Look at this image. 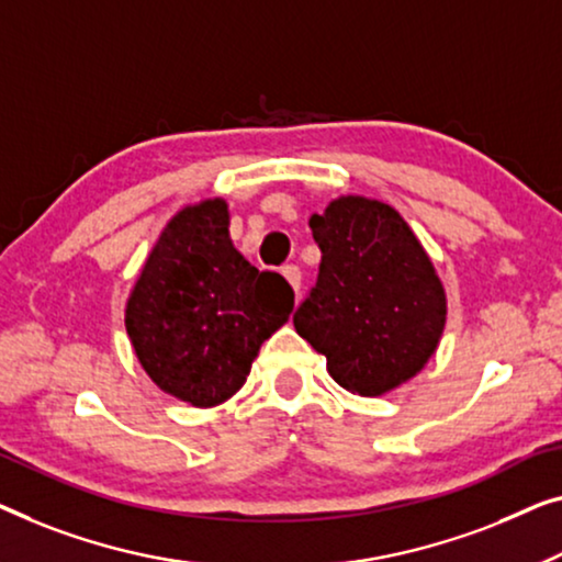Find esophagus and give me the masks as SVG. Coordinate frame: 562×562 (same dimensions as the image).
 <instances>
[{
  "mask_svg": "<svg viewBox=\"0 0 562 562\" xmlns=\"http://www.w3.org/2000/svg\"><path fill=\"white\" fill-rule=\"evenodd\" d=\"M282 274H284V280L292 284V290L297 292L300 290V267L297 265H284Z\"/></svg>",
  "mask_w": 562,
  "mask_h": 562,
  "instance_id": "1",
  "label": "esophagus"
}]
</instances>
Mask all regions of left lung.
Segmentation results:
<instances>
[{
	"mask_svg": "<svg viewBox=\"0 0 562 562\" xmlns=\"http://www.w3.org/2000/svg\"><path fill=\"white\" fill-rule=\"evenodd\" d=\"M307 224L323 257L292 315L297 334L361 397L413 379L446 326V290L413 228L392 205L359 195L334 201Z\"/></svg>",
	"mask_w": 562,
	"mask_h": 562,
	"instance_id": "left-lung-1",
	"label": "left lung"
}]
</instances>
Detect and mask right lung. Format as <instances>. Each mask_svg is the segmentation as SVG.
<instances>
[{
	"label": "right lung",
	"mask_w": 562,
	"mask_h": 562,
	"mask_svg": "<svg viewBox=\"0 0 562 562\" xmlns=\"http://www.w3.org/2000/svg\"><path fill=\"white\" fill-rule=\"evenodd\" d=\"M295 292L249 265L228 239L221 199L188 205L165 226L126 300V334L149 379L195 407L247 382L259 346L290 318Z\"/></svg>",
	"instance_id": "right-lung-1"
}]
</instances>
